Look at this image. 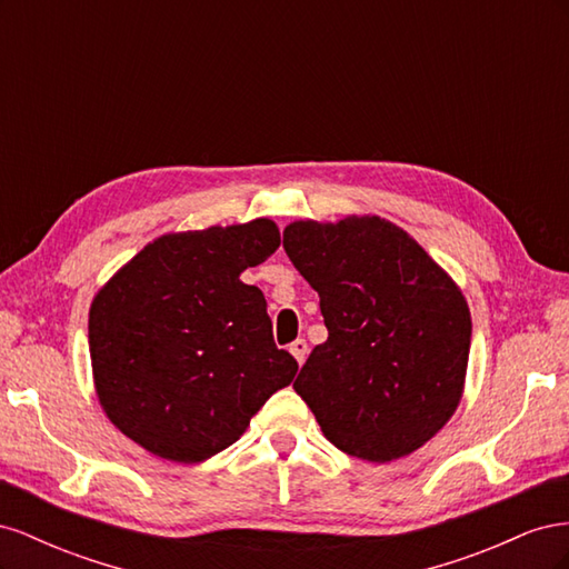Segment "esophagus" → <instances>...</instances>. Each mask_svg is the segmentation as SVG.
I'll return each mask as SVG.
<instances>
[{
	"label": "esophagus",
	"mask_w": 569,
	"mask_h": 569,
	"mask_svg": "<svg viewBox=\"0 0 569 569\" xmlns=\"http://www.w3.org/2000/svg\"><path fill=\"white\" fill-rule=\"evenodd\" d=\"M289 351H291V356L297 358V363L303 366V360H306V356H308V343H306V339L291 341V343H289Z\"/></svg>",
	"instance_id": "obj_1"
}]
</instances>
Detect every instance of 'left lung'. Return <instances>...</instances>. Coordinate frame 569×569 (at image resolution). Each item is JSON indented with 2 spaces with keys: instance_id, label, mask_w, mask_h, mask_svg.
Returning a JSON list of instances; mask_svg holds the SVG:
<instances>
[{
  "instance_id": "1",
  "label": "left lung",
  "mask_w": 569,
  "mask_h": 569,
  "mask_svg": "<svg viewBox=\"0 0 569 569\" xmlns=\"http://www.w3.org/2000/svg\"><path fill=\"white\" fill-rule=\"evenodd\" d=\"M284 251L327 327L295 382L325 439L368 462L418 451L462 399L472 320L460 287L380 216L295 220Z\"/></svg>"
}]
</instances>
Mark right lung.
Instances as JSON below:
<instances>
[{
	"label": "right lung",
	"mask_w": 569,
	"mask_h": 569,
	"mask_svg": "<svg viewBox=\"0 0 569 569\" xmlns=\"http://www.w3.org/2000/svg\"><path fill=\"white\" fill-rule=\"evenodd\" d=\"M278 247L270 218L168 232L97 291L92 380L128 439L166 460L203 462L295 380L299 366L274 347L263 291L239 280Z\"/></svg>",
	"instance_id": "obj_1"
}]
</instances>
